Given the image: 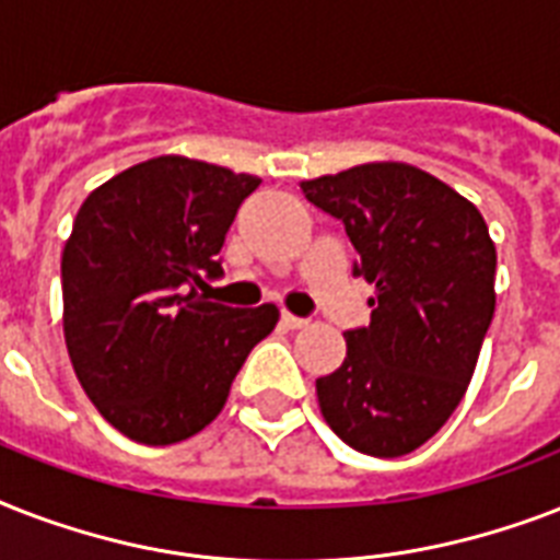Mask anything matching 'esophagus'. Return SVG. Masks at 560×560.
Here are the masks:
<instances>
[{"instance_id":"esophagus-1","label":"esophagus","mask_w":560,"mask_h":560,"mask_svg":"<svg viewBox=\"0 0 560 560\" xmlns=\"http://www.w3.org/2000/svg\"><path fill=\"white\" fill-rule=\"evenodd\" d=\"M281 323H284V328H293V331H296V328H305L307 319H302V316L284 311V314H281Z\"/></svg>"}]
</instances>
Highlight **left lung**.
Here are the masks:
<instances>
[{
  "label": "left lung",
  "mask_w": 560,
  "mask_h": 560,
  "mask_svg": "<svg viewBox=\"0 0 560 560\" xmlns=\"http://www.w3.org/2000/svg\"><path fill=\"white\" fill-rule=\"evenodd\" d=\"M346 223L372 323L346 334V360L316 381L342 442L395 459L433 439L465 398L494 316L497 249L479 209L407 162H366L299 183Z\"/></svg>",
  "instance_id": "obj_1"
}]
</instances>
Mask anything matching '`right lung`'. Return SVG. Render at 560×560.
<instances>
[{"label": "right lung", "instance_id": "add662e5", "mask_svg": "<svg viewBox=\"0 0 560 560\" xmlns=\"http://www.w3.org/2000/svg\"><path fill=\"white\" fill-rule=\"evenodd\" d=\"M261 186L223 165L156 156L83 200L63 246V337L86 398L139 444H177L220 416L279 307H229L200 288L237 206Z\"/></svg>", "mask_w": 560, "mask_h": 560}]
</instances>
